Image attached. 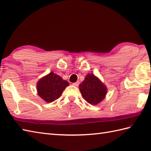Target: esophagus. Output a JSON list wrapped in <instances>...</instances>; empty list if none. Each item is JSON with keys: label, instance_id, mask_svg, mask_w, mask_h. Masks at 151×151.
I'll return each instance as SVG.
<instances>
[{"label": "esophagus", "instance_id": "34e87169", "mask_svg": "<svg viewBox=\"0 0 151 151\" xmlns=\"http://www.w3.org/2000/svg\"><path fill=\"white\" fill-rule=\"evenodd\" d=\"M79 84V82H74L73 83V85L74 86H78Z\"/></svg>", "mask_w": 151, "mask_h": 151}]
</instances>
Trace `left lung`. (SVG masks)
<instances>
[{"label":"left lung","mask_w":151,"mask_h":151,"mask_svg":"<svg viewBox=\"0 0 151 151\" xmlns=\"http://www.w3.org/2000/svg\"><path fill=\"white\" fill-rule=\"evenodd\" d=\"M82 97L91 104L96 105L105 98L107 88L93 74H88L79 85Z\"/></svg>","instance_id":"left-lung-1"}]
</instances>
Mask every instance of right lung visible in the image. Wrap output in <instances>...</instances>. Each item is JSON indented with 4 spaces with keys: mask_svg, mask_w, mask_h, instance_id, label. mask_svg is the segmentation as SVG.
I'll list each match as a JSON object with an SVG mask.
<instances>
[{
    "mask_svg": "<svg viewBox=\"0 0 151 151\" xmlns=\"http://www.w3.org/2000/svg\"><path fill=\"white\" fill-rule=\"evenodd\" d=\"M69 85L61 76L53 72L43 76L37 83V94L47 102H52L58 99L64 89Z\"/></svg>",
    "mask_w": 151,
    "mask_h": 151,
    "instance_id": "obj_1",
    "label": "right lung"
}]
</instances>
